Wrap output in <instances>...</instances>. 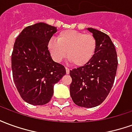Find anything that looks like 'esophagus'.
I'll return each mask as SVG.
<instances>
[{"instance_id": "obj_1", "label": "esophagus", "mask_w": 132, "mask_h": 132, "mask_svg": "<svg viewBox=\"0 0 132 132\" xmlns=\"http://www.w3.org/2000/svg\"><path fill=\"white\" fill-rule=\"evenodd\" d=\"M66 73H67V74H69V73H70V69H69L68 67H66Z\"/></svg>"}]
</instances>
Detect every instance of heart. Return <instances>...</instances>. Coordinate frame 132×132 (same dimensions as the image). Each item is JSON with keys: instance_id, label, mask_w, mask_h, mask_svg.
Wrapping results in <instances>:
<instances>
[{"instance_id": "heart-1", "label": "heart", "mask_w": 132, "mask_h": 132, "mask_svg": "<svg viewBox=\"0 0 132 132\" xmlns=\"http://www.w3.org/2000/svg\"><path fill=\"white\" fill-rule=\"evenodd\" d=\"M47 48L53 60L60 63L66 59L76 66H83L94 57L97 42L93 35L73 30H63L59 33L56 39L52 38Z\"/></svg>"}]
</instances>
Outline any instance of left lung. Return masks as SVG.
Wrapping results in <instances>:
<instances>
[{
  "instance_id": "obj_1",
  "label": "left lung",
  "mask_w": 132,
  "mask_h": 132,
  "mask_svg": "<svg viewBox=\"0 0 132 132\" xmlns=\"http://www.w3.org/2000/svg\"><path fill=\"white\" fill-rule=\"evenodd\" d=\"M88 30L97 40V51L90 62L70 71V94L76 105L90 108L100 105L108 97L114 82L118 60L110 37L95 29Z\"/></svg>"
}]
</instances>
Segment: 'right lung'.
<instances>
[{
    "instance_id": "right-lung-1",
    "label": "right lung",
    "mask_w": 132,
    "mask_h": 132,
    "mask_svg": "<svg viewBox=\"0 0 132 132\" xmlns=\"http://www.w3.org/2000/svg\"><path fill=\"white\" fill-rule=\"evenodd\" d=\"M56 27L44 22L25 27L16 39L11 56L13 78L25 102L43 105L50 101L54 86L66 74L65 67L52 59L47 43Z\"/></svg>"
}]
</instances>
